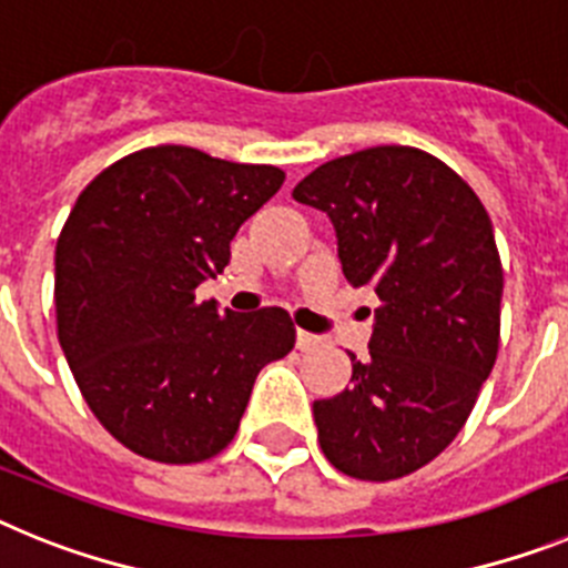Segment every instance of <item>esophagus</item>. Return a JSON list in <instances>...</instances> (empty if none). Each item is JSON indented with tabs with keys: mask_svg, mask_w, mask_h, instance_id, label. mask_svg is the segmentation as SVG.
<instances>
[{
	"mask_svg": "<svg viewBox=\"0 0 568 568\" xmlns=\"http://www.w3.org/2000/svg\"><path fill=\"white\" fill-rule=\"evenodd\" d=\"M295 344H298L301 353H310V349L321 346V338H318V335L307 333V329H298V333H295Z\"/></svg>",
	"mask_w": 568,
	"mask_h": 568,
	"instance_id": "1",
	"label": "esophagus"
}]
</instances>
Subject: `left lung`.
I'll return each instance as SVG.
<instances>
[{"instance_id":"left-lung-1","label":"left lung","mask_w":568,"mask_h":568,"mask_svg":"<svg viewBox=\"0 0 568 568\" xmlns=\"http://www.w3.org/2000/svg\"><path fill=\"white\" fill-rule=\"evenodd\" d=\"M293 199L327 213L344 275L381 301L349 386L313 404L318 444L349 478H404L453 444L498 358L489 215L455 170L404 144L321 164Z\"/></svg>"}]
</instances>
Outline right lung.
I'll list each match as a JSON object with an SVG mask.
<instances>
[{"label": "right lung", "mask_w": 568, "mask_h": 568, "mask_svg": "<svg viewBox=\"0 0 568 568\" xmlns=\"http://www.w3.org/2000/svg\"><path fill=\"white\" fill-rule=\"evenodd\" d=\"M281 184L273 164L159 144L110 164L70 210L57 241L59 344L99 424L135 455L199 464L222 453L255 375L293 349L281 307L195 301Z\"/></svg>", "instance_id": "add662e5"}]
</instances>
